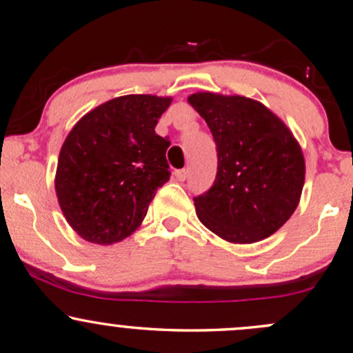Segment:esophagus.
<instances>
[{"mask_svg":"<svg viewBox=\"0 0 353 353\" xmlns=\"http://www.w3.org/2000/svg\"><path fill=\"white\" fill-rule=\"evenodd\" d=\"M187 172H188L187 170H179V171L174 172V176H176V179H177L179 182H183L187 179Z\"/></svg>","mask_w":353,"mask_h":353,"instance_id":"esophagus-1","label":"esophagus"}]
</instances>
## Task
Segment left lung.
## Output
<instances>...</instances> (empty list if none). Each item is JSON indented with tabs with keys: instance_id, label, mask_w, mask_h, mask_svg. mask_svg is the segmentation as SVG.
I'll return each mask as SVG.
<instances>
[{
	"instance_id": "obj_1",
	"label": "left lung",
	"mask_w": 353,
	"mask_h": 353,
	"mask_svg": "<svg viewBox=\"0 0 353 353\" xmlns=\"http://www.w3.org/2000/svg\"><path fill=\"white\" fill-rule=\"evenodd\" d=\"M188 103L205 118L217 150L214 183L193 198L198 219L240 245L274 235L304 187L305 161L292 132L250 97L196 92Z\"/></svg>"
}]
</instances>
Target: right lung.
<instances>
[{
    "mask_svg": "<svg viewBox=\"0 0 353 353\" xmlns=\"http://www.w3.org/2000/svg\"><path fill=\"white\" fill-rule=\"evenodd\" d=\"M171 97L129 94L86 113L59 155V205L79 236L112 245L142 224L157 190L170 181V141L155 126Z\"/></svg>",
    "mask_w": 353,
    "mask_h": 353,
    "instance_id": "1",
    "label": "right lung"
}]
</instances>
